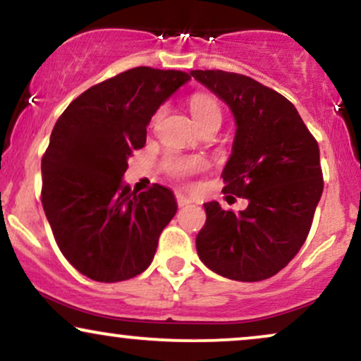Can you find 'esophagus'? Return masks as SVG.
Segmentation results:
<instances>
[{"label": "esophagus", "instance_id": "1", "mask_svg": "<svg viewBox=\"0 0 361 361\" xmlns=\"http://www.w3.org/2000/svg\"><path fill=\"white\" fill-rule=\"evenodd\" d=\"M177 204H179L180 207H184V206H189V204H194V199L192 197H189V195H185V194H182V192H177Z\"/></svg>", "mask_w": 361, "mask_h": 361}]
</instances>
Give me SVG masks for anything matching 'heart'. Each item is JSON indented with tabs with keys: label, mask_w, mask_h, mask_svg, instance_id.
<instances>
[{
	"label": "heart",
	"mask_w": 361,
	"mask_h": 361,
	"mask_svg": "<svg viewBox=\"0 0 361 361\" xmlns=\"http://www.w3.org/2000/svg\"><path fill=\"white\" fill-rule=\"evenodd\" d=\"M190 112L199 127L206 126L211 120H221V106L216 99L206 93H195L189 102ZM164 167L173 177H185L189 173L202 167V160L197 157H180V155H169L164 160Z\"/></svg>",
	"instance_id": "heart-1"
}]
</instances>
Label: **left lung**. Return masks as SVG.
Returning a JSON list of instances; mask_svg holds the SVG:
<instances>
[{
  "label": "left lung",
  "instance_id": "1",
  "mask_svg": "<svg viewBox=\"0 0 361 361\" xmlns=\"http://www.w3.org/2000/svg\"><path fill=\"white\" fill-rule=\"evenodd\" d=\"M234 115L233 150L222 169L224 189L247 207L204 204L195 238L199 259L235 281H262L298 255L323 192L319 149L291 102L256 80L222 70H192Z\"/></svg>",
  "mask_w": 361,
  "mask_h": 361
}]
</instances>
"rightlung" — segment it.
I'll use <instances>...</instances> for the list:
<instances>
[{
	"label": "right lung",
	"instance_id": "1",
	"mask_svg": "<svg viewBox=\"0 0 361 361\" xmlns=\"http://www.w3.org/2000/svg\"><path fill=\"white\" fill-rule=\"evenodd\" d=\"M190 80L177 70L137 66L88 88L66 106L42 159V204L75 269L117 283L144 273L177 212L171 189L137 195L123 182L132 152L164 102Z\"/></svg>",
	"mask_w": 361,
	"mask_h": 361
}]
</instances>
